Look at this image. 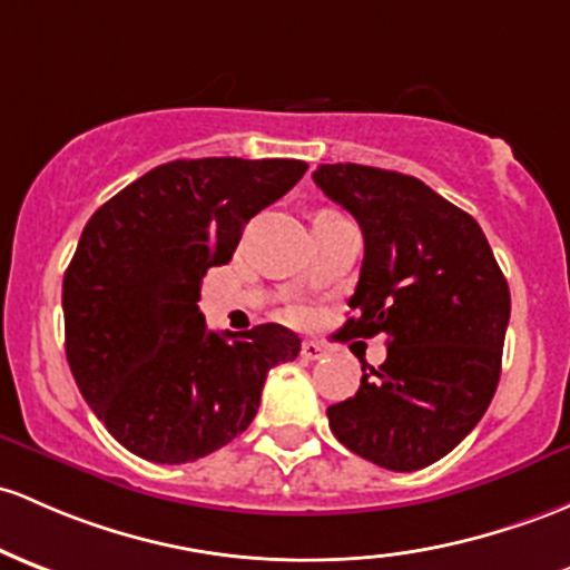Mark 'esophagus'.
I'll return each mask as SVG.
<instances>
[{"label": "esophagus", "mask_w": 570, "mask_h": 570, "mask_svg": "<svg viewBox=\"0 0 570 570\" xmlns=\"http://www.w3.org/2000/svg\"><path fill=\"white\" fill-rule=\"evenodd\" d=\"M299 354H303L305 360H322V356L327 354V348H324L318 341H305L303 348H299Z\"/></svg>", "instance_id": "obj_1"}]
</instances>
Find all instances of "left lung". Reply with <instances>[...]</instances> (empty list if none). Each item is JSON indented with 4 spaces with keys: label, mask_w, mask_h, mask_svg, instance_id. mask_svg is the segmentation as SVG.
Segmentation results:
<instances>
[{
    "label": "left lung",
    "mask_w": 570,
    "mask_h": 570,
    "mask_svg": "<svg viewBox=\"0 0 570 570\" xmlns=\"http://www.w3.org/2000/svg\"><path fill=\"white\" fill-rule=\"evenodd\" d=\"M316 186L365 237L341 330L386 335L384 365L327 409L346 449L386 471L433 465L471 433L498 390L511 295L490 243L458 205L411 175L318 165ZM365 371V367H362Z\"/></svg>",
    "instance_id": "1"
}]
</instances>
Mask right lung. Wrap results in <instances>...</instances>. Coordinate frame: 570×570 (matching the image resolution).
Masks as SVG:
<instances>
[{
  "label": "right lung",
  "mask_w": 570,
  "mask_h": 570,
  "mask_svg": "<svg viewBox=\"0 0 570 570\" xmlns=\"http://www.w3.org/2000/svg\"><path fill=\"white\" fill-rule=\"evenodd\" d=\"M299 159H175L108 199L65 273V348L80 395L124 449L194 462L252 424L267 371L299 354L281 324L210 333L199 284L248 218L284 197Z\"/></svg>",
  "instance_id": "right-lung-1"
}]
</instances>
